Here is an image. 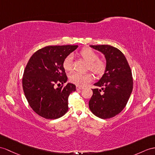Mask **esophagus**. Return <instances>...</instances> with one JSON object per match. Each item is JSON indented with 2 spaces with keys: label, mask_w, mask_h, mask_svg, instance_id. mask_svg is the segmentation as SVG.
I'll return each mask as SVG.
<instances>
[{
  "label": "esophagus",
  "mask_w": 155,
  "mask_h": 155,
  "mask_svg": "<svg viewBox=\"0 0 155 155\" xmlns=\"http://www.w3.org/2000/svg\"><path fill=\"white\" fill-rule=\"evenodd\" d=\"M84 89V87H81V86H79V85H76V90L77 91H79V90H81Z\"/></svg>",
  "instance_id": "1"
}]
</instances>
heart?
<instances>
[{"label":"heart","mask_w":155,"mask_h":155,"mask_svg":"<svg viewBox=\"0 0 155 155\" xmlns=\"http://www.w3.org/2000/svg\"><path fill=\"white\" fill-rule=\"evenodd\" d=\"M80 56L88 64L87 69L91 71L97 76H101L105 72L107 64L103 60L99 58V56L92 49L85 48L82 49L80 52ZM73 56L69 54L64 60L62 66L64 69L67 71L72 70ZM70 81L73 84L79 86H85L93 80V75L89 74H80L73 72L69 76Z\"/></svg>","instance_id":"obj_1"}]
</instances>
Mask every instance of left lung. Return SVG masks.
Returning a JSON list of instances; mask_svg holds the SVG:
<instances>
[{
	"mask_svg": "<svg viewBox=\"0 0 155 155\" xmlns=\"http://www.w3.org/2000/svg\"><path fill=\"white\" fill-rule=\"evenodd\" d=\"M103 53L107 68L99 81L94 85L89 102L91 111L102 119L110 118L125 108L133 89V78L125 56L119 49L108 45H90Z\"/></svg>",
	"mask_w": 155,
	"mask_h": 155,
	"instance_id": "left-lung-1",
	"label": "left lung"
}]
</instances>
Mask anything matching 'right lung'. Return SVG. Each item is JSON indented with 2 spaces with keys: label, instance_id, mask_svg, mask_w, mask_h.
Listing matches in <instances>:
<instances>
[{
  "label": "right lung",
  "instance_id": "right-lung-1",
  "mask_svg": "<svg viewBox=\"0 0 155 155\" xmlns=\"http://www.w3.org/2000/svg\"><path fill=\"white\" fill-rule=\"evenodd\" d=\"M78 45L47 46L34 53L25 66L22 78L24 92L29 106L40 116L54 120L68 110V97L75 85L64 84L68 78L62 64L64 60Z\"/></svg>",
  "mask_w": 155,
  "mask_h": 155
}]
</instances>
